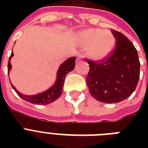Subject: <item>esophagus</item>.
Listing matches in <instances>:
<instances>
[{
  "label": "esophagus",
  "instance_id": "obj_1",
  "mask_svg": "<svg viewBox=\"0 0 148 148\" xmlns=\"http://www.w3.org/2000/svg\"><path fill=\"white\" fill-rule=\"evenodd\" d=\"M81 60V56H79V57L77 58V62H79Z\"/></svg>",
  "mask_w": 148,
  "mask_h": 148
}]
</instances>
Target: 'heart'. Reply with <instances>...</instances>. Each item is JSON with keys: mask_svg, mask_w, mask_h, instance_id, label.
<instances>
[{"mask_svg": "<svg viewBox=\"0 0 148 148\" xmlns=\"http://www.w3.org/2000/svg\"><path fill=\"white\" fill-rule=\"evenodd\" d=\"M81 45L87 47V53L91 60L100 61L110 55L115 45L112 34L100 28H89L78 34Z\"/></svg>", "mask_w": 148, "mask_h": 148, "instance_id": "b5f03b06", "label": "heart"}]
</instances>
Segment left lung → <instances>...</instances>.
Segmentation results:
<instances>
[{
  "label": "left lung",
  "mask_w": 148,
  "mask_h": 148,
  "mask_svg": "<svg viewBox=\"0 0 148 148\" xmlns=\"http://www.w3.org/2000/svg\"><path fill=\"white\" fill-rule=\"evenodd\" d=\"M116 48L105 60H87L90 70L86 77L90 95L102 103H114L132 95L140 77L138 51L131 41L121 32L111 30Z\"/></svg>",
  "instance_id": "1"
}]
</instances>
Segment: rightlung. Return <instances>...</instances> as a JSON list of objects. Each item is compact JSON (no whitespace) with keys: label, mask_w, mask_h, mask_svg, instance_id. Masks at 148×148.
Segmentation results:
<instances>
[{"label":"right lung","mask_w":148,"mask_h":148,"mask_svg":"<svg viewBox=\"0 0 148 148\" xmlns=\"http://www.w3.org/2000/svg\"><path fill=\"white\" fill-rule=\"evenodd\" d=\"M13 56H14V53H13L12 51V53L10 54V57L9 58V60H8V72H10L11 67H12L11 64H10V58H12ZM75 60H76L75 57H71V58L67 59L64 62H63L58 70L57 79H56L54 84L51 86L49 89H47V90H45L42 93H39L38 95H23L16 89V88L12 84L10 83V84L12 86L13 89L15 90V92L18 95V96L21 97L24 101L34 103V104H48V103H51L56 101L57 99L59 98L60 95L62 94L63 87L64 84L65 77L69 72L74 69ZM9 80H10V78H9Z\"/></svg>","instance_id":"obj_1"}]
</instances>
